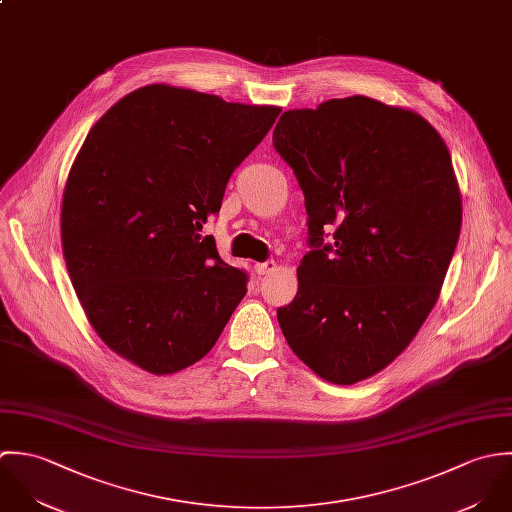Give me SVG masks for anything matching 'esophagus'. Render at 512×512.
<instances>
[{
  "instance_id": "esophagus-1",
  "label": "esophagus",
  "mask_w": 512,
  "mask_h": 512,
  "mask_svg": "<svg viewBox=\"0 0 512 512\" xmlns=\"http://www.w3.org/2000/svg\"><path fill=\"white\" fill-rule=\"evenodd\" d=\"M273 271H277V263H275V261L255 263V273H257V275H271Z\"/></svg>"
}]
</instances>
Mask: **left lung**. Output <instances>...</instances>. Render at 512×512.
Listing matches in <instances>:
<instances>
[{"mask_svg": "<svg viewBox=\"0 0 512 512\" xmlns=\"http://www.w3.org/2000/svg\"><path fill=\"white\" fill-rule=\"evenodd\" d=\"M273 146L305 194L314 247L295 301L277 310L281 330L322 380L362 382L439 299L463 217L447 144L415 110L354 95L283 112Z\"/></svg>", "mask_w": 512, "mask_h": 512, "instance_id": "left-lung-1", "label": "left lung"}]
</instances>
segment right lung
I'll return each mask as SVG.
<instances>
[{
	"mask_svg": "<svg viewBox=\"0 0 512 512\" xmlns=\"http://www.w3.org/2000/svg\"><path fill=\"white\" fill-rule=\"evenodd\" d=\"M281 108L148 85L112 104L65 184L61 243L79 303L104 344L156 374L213 348L247 293L205 221Z\"/></svg>",
	"mask_w": 512,
	"mask_h": 512,
	"instance_id": "1",
	"label": "right lung"
}]
</instances>
